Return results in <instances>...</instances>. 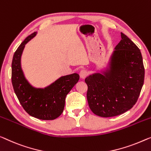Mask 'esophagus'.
Masks as SVG:
<instances>
[{
    "label": "esophagus",
    "instance_id": "1",
    "mask_svg": "<svg viewBox=\"0 0 151 151\" xmlns=\"http://www.w3.org/2000/svg\"><path fill=\"white\" fill-rule=\"evenodd\" d=\"M87 75H88V73H87V71L85 70H81L79 73V76L81 78L84 79V78L87 77Z\"/></svg>",
    "mask_w": 151,
    "mask_h": 151
}]
</instances>
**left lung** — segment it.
Returning a JSON list of instances; mask_svg holds the SVG:
<instances>
[{"label":"left lung","mask_w":151,"mask_h":151,"mask_svg":"<svg viewBox=\"0 0 151 151\" xmlns=\"http://www.w3.org/2000/svg\"><path fill=\"white\" fill-rule=\"evenodd\" d=\"M121 36L106 71L93 74L85 80L90 109L102 117L117 116L131 109L144 84L145 67L140 50L124 34Z\"/></svg>","instance_id":"left-lung-1"}]
</instances>
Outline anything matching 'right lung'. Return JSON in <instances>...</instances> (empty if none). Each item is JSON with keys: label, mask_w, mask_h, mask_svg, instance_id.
<instances>
[{"label": "right lung", "mask_w": 151, "mask_h": 151, "mask_svg": "<svg viewBox=\"0 0 151 151\" xmlns=\"http://www.w3.org/2000/svg\"><path fill=\"white\" fill-rule=\"evenodd\" d=\"M35 32L22 42L13 55L11 64V81L20 104L30 116L41 120H53L61 115L65 99L79 79L76 73L58 78L44 89L32 87L24 76L21 67V56L25 45L35 37Z\"/></svg>", "instance_id": "right-lung-1"}]
</instances>
